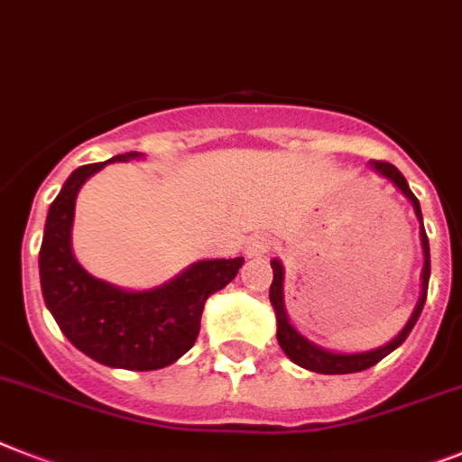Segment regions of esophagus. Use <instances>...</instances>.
I'll list each match as a JSON object with an SVG mask.
<instances>
[{
    "mask_svg": "<svg viewBox=\"0 0 462 462\" xmlns=\"http://www.w3.org/2000/svg\"><path fill=\"white\" fill-rule=\"evenodd\" d=\"M269 247H272V240L266 238V236H253V238L247 240L245 254L247 257H264L269 253Z\"/></svg>",
    "mask_w": 462,
    "mask_h": 462,
    "instance_id": "1",
    "label": "esophagus"
}]
</instances>
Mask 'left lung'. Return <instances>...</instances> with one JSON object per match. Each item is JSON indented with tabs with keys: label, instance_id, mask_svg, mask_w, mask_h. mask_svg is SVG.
Masks as SVG:
<instances>
[{
	"label": "left lung",
	"instance_id": "obj_1",
	"mask_svg": "<svg viewBox=\"0 0 462 462\" xmlns=\"http://www.w3.org/2000/svg\"><path fill=\"white\" fill-rule=\"evenodd\" d=\"M373 171H377L380 177L392 181L396 189L402 190L403 196L409 198L411 205H413V212L420 222V243H422V273H420V297H418V304H415L413 314L406 321V326L399 330V335H394V340H390L387 345L375 346V349H368V352H330L326 346L316 345L309 337H304L300 330L291 323L288 319V311H285L283 302V281H285V269L281 264V259H272V269H273V283L272 291H269V300H272V307L276 311V340L281 345V349L285 352V356L292 361V364L302 365L307 371L321 373V375H345V373H359L375 365L377 361H383L387 354H392L396 346H402L406 342V337L413 330L415 321L420 319V311L425 307V297H428V283H430V240L425 228H422V212L418 198L413 196V190L409 189V181L403 179V174L396 170L390 162H377V160H371L368 162Z\"/></svg>",
	"mask_w": 462,
	"mask_h": 462
}]
</instances>
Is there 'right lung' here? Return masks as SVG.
<instances>
[{"label": "right lung", "instance_id": "add662e5", "mask_svg": "<svg viewBox=\"0 0 462 462\" xmlns=\"http://www.w3.org/2000/svg\"><path fill=\"white\" fill-rule=\"evenodd\" d=\"M122 153L106 162L82 165L66 179L49 205L40 247V283L44 304L79 352L110 368L158 371L196 345L200 316L209 295L226 288L243 257L200 259L151 291H127L91 276L72 254L75 200L89 177L108 162L141 160Z\"/></svg>", "mask_w": 462, "mask_h": 462}]
</instances>
